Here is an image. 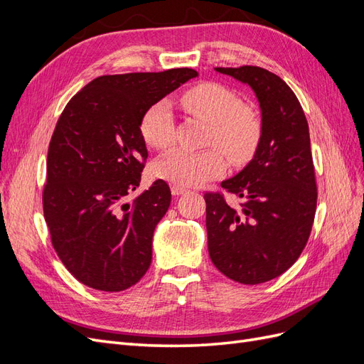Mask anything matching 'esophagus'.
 <instances>
[{"mask_svg": "<svg viewBox=\"0 0 364 364\" xmlns=\"http://www.w3.org/2000/svg\"><path fill=\"white\" fill-rule=\"evenodd\" d=\"M183 193H186V188H183V186L171 185V194H173V196H182Z\"/></svg>", "mask_w": 364, "mask_h": 364, "instance_id": "esophagus-1", "label": "esophagus"}]
</instances>
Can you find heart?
<instances>
[{
  "instance_id": "heart-1",
  "label": "heart",
  "mask_w": 364,
  "mask_h": 364,
  "mask_svg": "<svg viewBox=\"0 0 364 364\" xmlns=\"http://www.w3.org/2000/svg\"><path fill=\"white\" fill-rule=\"evenodd\" d=\"M182 105L190 114L208 123L206 146L220 148L235 165L253 156L262 134L261 118L255 109L241 105L234 91L218 83H200L182 95ZM139 132L146 144L153 149L171 146L174 123L170 105L161 102L150 106L141 118ZM219 151L171 150L153 164V174L183 188L202 185L225 173L226 161L223 151Z\"/></svg>"
}]
</instances>
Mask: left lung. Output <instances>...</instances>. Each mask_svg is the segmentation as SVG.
<instances>
[{
    "label": "left lung",
    "instance_id": "obj_1",
    "mask_svg": "<svg viewBox=\"0 0 364 364\" xmlns=\"http://www.w3.org/2000/svg\"><path fill=\"white\" fill-rule=\"evenodd\" d=\"M215 71L255 92L262 134L246 167L222 182L240 197V208L218 193L205 194L208 252L225 277L255 285L290 269L310 237L317 203L310 130L299 100L277 74L259 67Z\"/></svg>",
    "mask_w": 364,
    "mask_h": 364
}]
</instances>
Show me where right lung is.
<instances>
[{
	"instance_id": "1",
	"label": "right lung",
	"mask_w": 364,
	"mask_h": 364,
	"mask_svg": "<svg viewBox=\"0 0 364 364\" xmlns=\"http://www.w3.org/2000/svg\"><path fill=\"white\" fill-rule=\"evenodd\" d=\"M197 75L191 68L102 75L65 106L47 156L43 217L63 266L87 287L123 291L150 267L153 232L171 191L158 179L134 203L149 153L147 109Z\"/></svg>"
}]
</instances>
